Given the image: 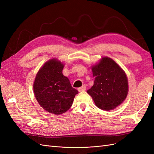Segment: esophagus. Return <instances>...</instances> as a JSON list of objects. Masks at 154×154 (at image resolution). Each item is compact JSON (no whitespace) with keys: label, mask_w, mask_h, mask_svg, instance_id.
Instances as JSON below:
<instances>
[{"label":"esophagus","mask_w":154,"mask_h":154,"mask_svg":"<svg viewBox=\"0 0 154 154\" xmlns=\"http://www.w3.org/2000/svg\"><path fill=\"white\" fill-rule=\"evenodd\" d=\"M86 90V85H83L82 87L78 88V91L81 92V91H84Z\"/></svg>","instance_id":"34e87169"}]
</instances>
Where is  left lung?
Returning <instances> with one entry per match:
<instances>
[{
	"label": "left lung",
	"instance_id": "8db88e82",
	"mask_svg": "<svg viewBox=\"0 0 154 154\" xmlns=\"http://www.w3.org/2000/svg\"><path fill=\"white\" fill-rule=\"evenodd\" d=\"M94 78L93 86L87 92L96 105L103 110H110L119 105L128 94V80L125 72L113 60L102 58L92 67Z\"/></svg>",
	"mask_w": 154,
	"mask_h": 154
}]
</instances>
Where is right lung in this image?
Returning a JSON list of instances; mask_svg holds the SVG:
<instances>
[{"label": "right lung", "mask_w": 154, "mask_h": 154, "mask_svg": "<svg viewBox=\"0 0 154 154\" xmlns=\"http://www.w3.org/2000/svg\"><path fill=\"white\" fill-rule=\"evenodd\" d=\"M63 64L52 59L37 73L33 84L35 96L40 105L54 114L68 110L78 91L72 87L69 78L63 75Z\"/></svg>", "instance_id": "right-lung-1"}]
</instances>
